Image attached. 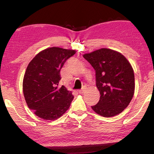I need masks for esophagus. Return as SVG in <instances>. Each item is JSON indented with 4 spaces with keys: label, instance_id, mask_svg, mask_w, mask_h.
<instances>
[{
    "label": "esophagus",
    "instance_id": "obj_1",
    "mask_svg": "<svg viewBox=\"0 0 154 154\" xmlns=\"http://www.w3.org/2000/svg\"><path fill=\"white\" fill-rule=\"evenodd\" d=\"M78 92H79V94H83V92H84V90H83V89L79 90H78Z\"/></svg>",
    "mask_w": 154,
    "mask_h": 154
}]
</instances>
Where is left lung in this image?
Wrapping results in <instances>:
<instances>
[{"label":"left lung","mask_w":154,"mask_h":154,"mask_svg":"<svg viewBox=\"0 0 154 154\" xmlns=\"http://www.w3.org/2000/svg\"><path fill=\"white\" fill-rule=\"evenodd\" d=\"M96 71V84L100 100L92 109L106 118L122 113L131 101L134 92L132 67L119 52L103 48L83 56Z\"/></svg>","instance_id":"8db88e82"}]
</instances>
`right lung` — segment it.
Listing matches in <instances>:
<instances>
[{"mask_svg": "<svg viewBox=\"0 0 154 154\" xmlns=\"http://www.w3.org/2000/svg\"><path fill=\"white\" fill-rule=\"evenodd\" d=\"M75 50L50 48L39 52L28 64L23 80V93L36 116L55 120L69 109L74 96L64 85L59 88L60 70Z\"/></svg>", "mask_w": 154, "mask_h": 154, "instance_id": "add662e5", "label": "right lung"}]
</instances>
